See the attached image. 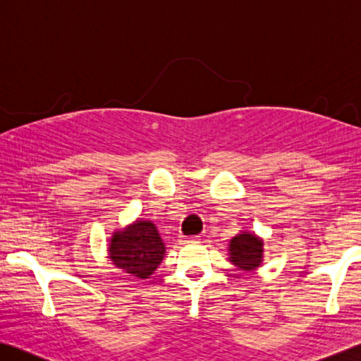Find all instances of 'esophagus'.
I'll return each instance as SVG.
<instances>
[{
  "instance_id": "obj_1",
  "label": "esophagus",
  "mask_w": 361,
  "mask_h": 361,
  "mask_svg": "<svg viewBox=\"0 0 361 361\" xmlns=\"http://www.w3.org/2000/svg\"><path fill=\"white\" fill-rule=\"evenodd\" d=\"M181 243H183V244L191 245V244H199L201 241H199V238H197V236H192V238H183V239H181Z\"/></svg>"
}]
</instances>
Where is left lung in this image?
<instances>
[{
    "label": "left lung",
    "instance_id": "left-lung-1",
    "mask_svg": "<svg viewBox=\"0 0 361 361\" xmlns=\"http://www.w3.org/2000/svg\"><path fill=\"white\" fill-rule=\"evenodd\" d=\"M263 252V239L254 231L241 230L228 245V260L238 270L250 273L262 265Z\"/></svg>",
    "mask_w": 361,
    "mask_h": 361
}]
</instances>
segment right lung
I'll list each match as a JSON object with an SVG mask.
<instances>
[{"instance_id":"right-lung-1","label":"right lung","mask_w":361,"mask_h":361,"mask_svg":"<svg viewBox=\"0 0 361 361\" xmlns=\"http://www.w3.org/2000/svg\"><path fill=\"white\" fill-rule=\"evenodd\" d=\"M107 255L127 276L146 279L162 263L165 244L151 220L138 219L112 233Z\"/></svg>"}]
</instances>
